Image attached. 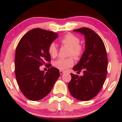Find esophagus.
I'll return each instance as SVG.
<instances>
[{"label":"esophagus","mask_w":122,"mask_h":122,"mask_svg":"<svg viewBox=\"0 0 122 122\" xmlns=\"http://www.w3.org/2000/svg\"><path fill=\"white\" fill-rule=\"evenodd\" d=\"M60 73L61 75H63L64 73H65V72H64V71H60Z\"/></svg>","instance_id":"34e87169"}]
</instances>
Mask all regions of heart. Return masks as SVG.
Masks as SVG:
<instances>
[{"label":"heart","mask_w":122,"mask_h":122,"mask_svg":"<svg viewBox=\"0 0 122 122\" xmlns=\"http://www.w3.org/2000/svg\"><path fill=\"white\" fill-rule=\"evenodd\" d=\"M61 42L62 45L68 46L71 47L70 56H73L75 57H79L82 52L81 46L80 45V40L79 38L72 34L65 35L61 40ZM49 53L51 57L54 58L57 56L58 49L56 45L54 42L50 43L48 49ZM74 61L72 58H60L54 63V65L57 69L61 71H66L73 65Z\"/></svg>","instance_id":"heart-1"}]
</instances>
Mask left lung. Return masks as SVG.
Returning <instances> with one entry per match:
<instances>
[{"instance_id":"left-lung-1","label":"left lung","mask_w":122,"mask_h":122,"mask_svg":"<svg viewBox=\"0 0 122 122\" xmlns=\"http://www.w3.org/2000/svg\"><path fill=\"white\" fill-rule=\"evenodd\" d=\"M84 35L85 50L79 62L73 68L80 72L79 76L71 73L72 79L68 89L73 97L81 101L93 99L103 87L107 73L108 59L106 47L102 38L91 29L87 27L73 30Z\"/></svg>"}]
</instances>
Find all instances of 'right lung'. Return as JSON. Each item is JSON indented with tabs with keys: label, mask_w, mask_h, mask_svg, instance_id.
I'll use <instances>...</instances> for the list:
<instances>
[{
	"label": "right lung",
	"mask_w": 122,
	"mask_h": 122,
	"mask_svg": "<svg viewBox=\"0 0 122 122\" xmlns=\"http://www.w3.org/2000/svg\"><path fill=\"white\" fill-rule=\"evenodd\" d=\"M58 34L41 29L26 33L19 41L15 54V73L21 92L28 99L37 101L47 96L60 76L59 70L48 66L47 72L40 66L50 62L48 49Z\"/></svg>",
	"instance_id": "right-lung-1"
}]
</instances>
